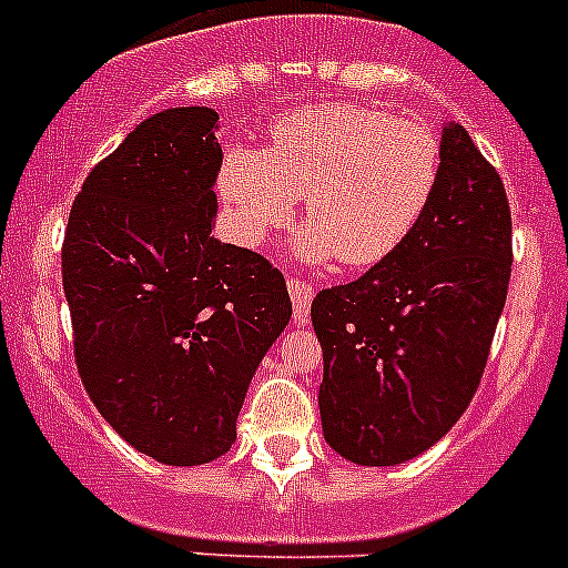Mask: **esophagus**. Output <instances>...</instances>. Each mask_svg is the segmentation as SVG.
<instances>
[{
    "mask_svg": "<svg viewBox=\"0 0 568 568\" xmlns=\"http://www.w3.org/2000/svg\"><path fill=\"white\" fill-rule=\"evenodd\" d=\"M285 285H288L291 302H294V321L305 324L307 316H311V305L316 291H313V285L302 277H288V283Z\"/></svg>",
    "mask_w": 568,
    "mask_h": 568,
    "instance_id": "34e87169",
    "label": "esophagus"
}]
</instances>
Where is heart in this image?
<instances>
[{
  "label": "heart",
  "instance_id": "1",
  "mask_svg": "<svg viewBox=\"0 0 568 568\" xmlns=\"http://www.w3.org/2000/svg\"><path fill=\"white\" fill-rule=\"evenodd\" d=\"M443 175L432 129L385 109L321 104L285 114L266 153L231 148L220 189L244 242L288 225L305 194L296 252L307 263L368 268L404 247L426 216Z\"/></svg>",
  "mask_w": 568,
  "mask_h": 568
}]
</instances>
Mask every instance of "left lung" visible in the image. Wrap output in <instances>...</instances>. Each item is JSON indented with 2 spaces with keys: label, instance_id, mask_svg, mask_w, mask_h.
Wrapping results in <instances>:
<instances>
[{
  "label": "left lung",
  "instance_id": "left-lung-1",
  "mask_svg": "<svg viewBox=\"0 0 568 568\" xmlns=\"http://www.w3.org/2000/svg\"><path fill=\"white\" fill-rule=\"evenodd\" d=\"M439 148L437 194L404 247L311 307L324 439L365 467L415 459L450 432L506 305L514 250L500 175L459 123Z\"/></svg>",
  "mask_w": 568,
  "mask_h": 568
}]
</instances>
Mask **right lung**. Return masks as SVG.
I'll list each match as a JSON object with an SVG mask.
<instances>
[{
	"label": "right lung",
	"mask_w": 568,
	"mask_h": 568,
	"mask_svg": "<svg viewBox=\"0 0 568 568\" xmlns=\"http://www.w3.org/2000/svg\"><path fill=\"white\" fill-rule=\"evenodd\" d=\"M216 120L209 106L142 120L82 183L62 242L84 390L125 443L173 467L231 450L252 374L291 318L283 274L211 236Z\"/></svg>",
	"instance_id": "1"
}]
</instances>
